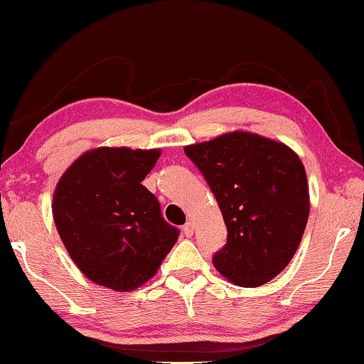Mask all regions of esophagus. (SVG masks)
<instances>
[{
  "mask_svg": "<svg viewBox=\"0 0 364 364\" xmlns=\"http://www.w3.org/2000/svg\"><path fill=\"white\" fill-rule=\"evenodd\" d=\"M183 232H184V236H188V237L193 236V234H194V223H193V221H188V223L183 226Z\"/></svg>",
  "mask_w": 364,
  "mask_h": 364,
  "instance_id": "obj_1",
  "label": "esophagus"
}]
</instances>
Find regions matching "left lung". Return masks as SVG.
<instances>
[{"label": "left lung", "mask_w": 364, "mask_h": 364, "mask_svg": "<svg viewBox=\"0 0 364 364\" xmlns=\"http://www.w3.org/2000/svg\"><path fill=\"white\" fill-rule=\"evenodd\" d=\"M223 215L228 239L213 267L236 286L258 287L292 260L304 236L310 194L291 147L249 132L184 147Z\"/></svg>", "instance_id": "8db88e82"}]
</instances>
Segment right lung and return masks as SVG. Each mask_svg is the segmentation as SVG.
Returning <instances> with one entry per match:
<instances>
[{
  "label": "right lung",
  "mask_w": 364,
  "mask_h": 364,
  "mask_svg": "<svg viewBox=\"0 0 364 364\" xmlns=\"http://www.w3.org/2000/svg\"><path fill=\"white\" fill-rule=\"evenodd\" d=\"M159 157V149L97 147L60 176L54 223L72 260L96 284L119 292L143 286L176 242L180 231L141 184Z\"/></svg>",
  "instance_id": "obj_1"
}]
</instances>
